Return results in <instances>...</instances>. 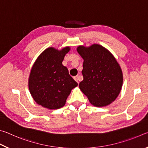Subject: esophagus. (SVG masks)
Masks as SVG:
<instances>
[{"mask_svg":"<svg viewBox=\"0 0 148 148\" xmlns=\"http://www.w3.org/2000/svg\"><path fill=\"white\" fill-rule=\"evenodd\" d=\"M74 79L75 81H76L77 84H79V76H75L74 77Z\"/></svg>","mask_w":148,"mask_h":148,"instance_id":"34e87169","label":"esophagus"}]
</instances>
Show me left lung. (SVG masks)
I'll list each match as a JSON object with an SVG mask.
<instances>
[{
    "mask_svg": "<svg viewBox=\"0 0 148 148\" xmlns=\"http://www.w3.org/2000/svg\"><path fill=\"white\" fill-rule=\"evenodd\" d=\"M77 51L84 59V79L79 84V89L94 106L110 104L118 96L123 84L118 62L109 51L99 44L79 46Z\"/></svg>",
    "mask_w": 148,
    "mask_h": 148,
    "instance_id": "1",
    "label": "left lung"
}]
</instances>
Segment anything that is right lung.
Listing matches in <instances>:
<instances>
[{
  "label": "right lung",
  "mask_w": 148,
  "mask_h": 148,
  "mask_svg": "<svg viewBox=\"0 0 148 148\" xmlns=\"http://www.w3.org/2000/svg\"><path fill=\"white\" fill-rule=\"evenodd\" d=\"M69 47L61 50L49 47L40 55L31 69L29 87L37 104L56 110L64 106L71 90L77 86L62 64Z\"/></svg>",
  "instance_id": "obj_1"
}]
</instances>
